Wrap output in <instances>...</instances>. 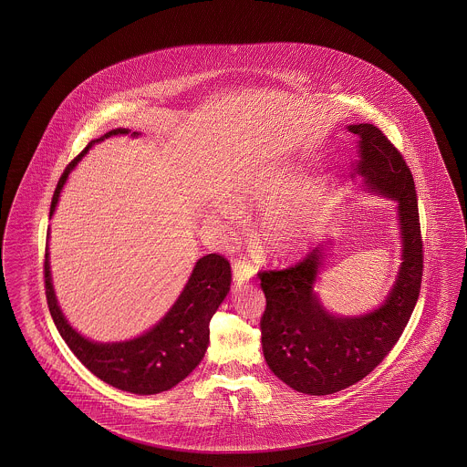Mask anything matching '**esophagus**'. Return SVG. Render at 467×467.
<instances>
[{
	"label": "esophagus",
	"mask_w": 467,
	"mask_h": 467,
	"mask_svg": "<svg viewBox=\"0 0 467 467\" xmlns=\"http://www.w3.org/2000/svg\"><path fill=\"white\" fill-rule=\"evenodd\" d=\"M254 267L248 260H244V258L234 260V264H233V277H234V283L244 284L254 277Z\"/></svg>",
	"instance_id": "esophagus-1"
}]
</instances>
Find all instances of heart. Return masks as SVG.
<instances>
[{"label":"heart","instance_id":"1","mask_svg":"<svg viewBox=\"0 0 467 467\" xmlns=\"http://www.w3.org/2000/svg\"><path fill=\"white\" fill-rule=\"evenodd\" d=\"M295 178L289 171H267L240 186L234 197L246 209H269L262 219L260 238L275 256L297 254L326 217L328 182L318 180L289 197ZM219 217L231 234L246 226L244 213L233 203H223Z\"/></svg>","mask_w":467,"mask_h":467}]
</instances>
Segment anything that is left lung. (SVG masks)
Returning <instances> with one entry per match:
<instances>
[{"instance_id":"left-lung-1","label":"left lung","mask_w":467,"mask_h":467,"mask_svg":"<svg viewBox=\"0 0 467 467\" xmlns=\"http://www.w3.org/2000/svg\"><path fill=\"white\" fill-rule=\"evenodd\" d=\"M348 130L359 137L354 174L363 178V188L397 202L402 264L382 305L358 317L326 310L313 289L326 262V244L289 269L258 274L267 299L260 320L265 361L284 383L310 396L348 389L382 363L410 322L423 277V241L410 166L375 125Z\"/></svg>"}]
</instances>
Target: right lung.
I'll list each match as a JSON object with an SVG mask.
<instances>
[{"mask_svg": "<svg viewBox=\"0 0 467 467\" xmlns=\"http://www.w3.org/2000/svg\"><path fill=\"white\" fill-rule=\"evenodd\" d=\"M127 133H130L128 128L111 130L98 140L90 141L71 161L57 182L51 200L49 217H53L57 211V198L68 180V174L88 152L92 143ZM131 135L139 137L137 131ZM44 283L47 306L57 332L68 344L71 353L82 361V365L102 382L109 383L119 390L139 396H152L170 390L184 380L205 356L211 334V318L224 301L231 287V265L221 254L202 256L192 270V275L182 295L174 301L171 310L161 318V322L139 337L123 342H94L78 334L68 324L55 295L47 244L44 260Z\"/></svg>", "mask_w": 467, "mask_h": 467, "instance_id": "add662e5", "label": "right lung"}]
</instances>
